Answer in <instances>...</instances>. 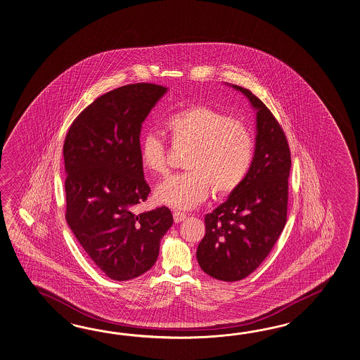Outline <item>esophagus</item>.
<instances>
[{"mask_svg":"<svg viewBox=\"0 0 360 360\" xmlns=\"http://www.w3.org/2000/svg\"><path fill=\"white\" fill-rule=\"evenodd\" d=\"M174 219H175L176 223L185 221L186 219V214L181 212H174Z\"/></svg>","mask_w":360,"mask_h":360,"instance_id":"1","label":"esophagus"}]
</instances>
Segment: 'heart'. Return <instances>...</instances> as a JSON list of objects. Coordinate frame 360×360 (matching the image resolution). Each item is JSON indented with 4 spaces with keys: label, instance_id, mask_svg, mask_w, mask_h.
I'll use <instances>...</instances> for the list:
<instances>
[{
    "label": "heart",
    "instance_id": "b5f03b06",
    "mask_svg": "<svg viewBox=\"0 0 360 360\" xmlns=\"http://www.w3.org/2000/svg\"><path fill=\"white\" fill-rule=\"evenodd\" d=\"M165 127L175 145H188L185 167L189 171L167 177L155 188L160 203L189 210L202 202L210 186L218 194L236 191L248 175L255 141L248 127L226 112L197 105L168 116ZM139 162L155 175L167 169L163 139L153 131L139 139Z\"/></svg>",
    "mask_w": 360,
    "mask_h": 360
}]
</instances>
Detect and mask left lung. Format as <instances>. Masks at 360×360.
<instances>
[{"label": "left lung", "mask_w": 360, "mask_h": 360, "mask_svg": "<svg viewBox=\"0 0 360 360\" xmlns=\"http://www.w3.org/2000/svg\"><path fill=\"white\" fill-rule=\"evenodd\" d=\"M230 86L256 112L255 157L243 184L206 214L195 253L206 274L226 282L248 277L274 247L286 224L291 169L286 136L273 113L247 89Z\"/></svg>", "instance_id": "1"}]
</instances>
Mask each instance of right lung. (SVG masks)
Wrapping results in <instances>:
<instances>
[{
	"instance_id": "add662e5",
	"label": "right lung",
	"mask_w": 360,
	"mask_h": 360,
	"mask_svg": "<svg viewBox=\"0 0 360 360\" xmlns=\"http://www.w3.org/2000/svg\"><path fill=\"white\" fill-rule=\"evenodd\" d=\"M167 91L134 83L104 94L79 113L65 139V218L94 264L115 281L151 269L174 223L166 206L134 212L150 193L139 162L142 122Z\"/></svg>"
}]
</instances>
